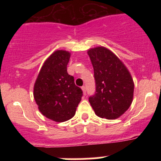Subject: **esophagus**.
I'll return each instance as SVG.
<instances>
[{
  "label": "esophagus",
  "instance_id": "obj_1",
  "mask_svg": "<svg viewBox=\"0 0 161 161\" xmlns=\"http://www.w3.org/2000/svg\"><path fill=\"white\" fill-rule=\"evenodd\" d=\"M82 92H83V94L84 95H86V87L84 86H82Z\"/></svg>",
  "mask_w": 161,
  "mask_h": 161
}]
</instances>
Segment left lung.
I'll return each mask as SVG.
<instances>
[{
	"instance_id": "obj_1",
	"label": "left lung",
	"mask_w": 161,
	"mask_h": 161,
	"mask_svg": "<svg viewBox=\"0 0 161 161\" xmlns=\"http://www.w3.org/2000/svg\"><path fill=\"white\" fill-rule=\"evenodd\" d=\"M94 71L96 93L90 97L91 106L98 117L116 119L129 108L133 100L134 82L122 61L108 48L88 50Z\"/></svg>"
}]
</instances>
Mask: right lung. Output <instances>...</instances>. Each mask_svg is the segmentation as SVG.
Here are the masks:
<instances>
[{
    "label": "right lung",
    "mask_w": 161,
    "mask_h": 161,
    "mask_svg": "<svg viewBox=\"0 0 161 161\" xmlns=\"http://www.w3.org/2000/svg\"><path fill=\"white\" fill-rule=\"evenodd\" d=\"M69 51L58 50L45 61L34 84L33 97L43 115L57 122L71 119L82 97L74 77L68 74Z\"/></svg>",
    "instance_id": "right-lung-1"
}]
</instances>
